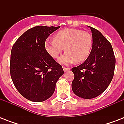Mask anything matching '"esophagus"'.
Here are the masks:
<instances>
[{
    "label": "esophagus",
    "mask_w": 124,
    "mask_h": 124,
    "mask_svg": "<svg viewBox=\"0 0 124 124\" xmlns=\"http://www.w3.org/2000/svg\"><path fill=\"white\" fill-rule=\"evenodd\" d=\"M63 70L65 72L68 71L69 70H70V68H66V67H63Z\"/></svg>",
    "instance_id": "1"
}]
</instances>
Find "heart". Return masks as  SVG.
<instances>
[{
    "label": "heart",
    "instance_id": "1",
    "mask_svg": "<svg viewBox=\"0 0 124 124\" xmlns=\"http://www.w3.org/2000/svg\"><path fill=\"white\" fill-rule=\"evenodd\" d=\"M92 46L93 38L88 32L73 28L60 30L54 34V39H47L44 43L46 52L54 58H58L64 48L66 53L58 60L62 64L83 62L90 54Z\"/></svg>",
    "mask_w": 124,
    "mask_h": 124
}]
</instances>
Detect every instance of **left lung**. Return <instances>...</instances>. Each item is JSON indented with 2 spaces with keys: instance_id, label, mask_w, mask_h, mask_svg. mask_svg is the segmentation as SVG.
Returning <instances> with one entry per match:
<instances>
[{
  "instance_id": "obj_1",
  "label": "left lung",
  "mask_w": 124,
  "mask_h": 124,
  "mask_svg": "<svg viewBox=\"0 0 124 124\" xmlns=\"http://www.w3.org/2000/svg\"><path fill=\"white\" fill-rule=\"evenodd\" d=\"M92 32L93 47L88 58L83 64L71 69L75 77L72 90L76 95L85 99L102 94L111 82L116 59L111 43L95 28Z\"/></svg>"
}]
</instances>
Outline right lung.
<instances>
[{"instance_id":"right-lung-1","label":"right lung","mask_w":124,"mask_h":124,"mask_svg":"<svg viewBox=\"0 0 124 124\" xmlns=\"http://www.w3.org/2000/svg\"><path fill=\"white\" fill-rule=\"evenodd\" d=\"M60 26H37L22 34L11 49L10 75L21 95L33 102H43L51 96L62 66L46 52V40Z\"/></svg>"}]
</instances>
